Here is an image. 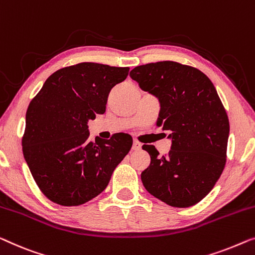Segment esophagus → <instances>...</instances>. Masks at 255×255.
<instances>
[{
  "label": "esophagus",
  "instance_id": "34e87169",
  "mask_svg": "<svg viewBox=\"0 0 255 255\" xmlns=\"http://www.w3.org/2000/svg\"><path fill=\"white\" fill-rule=\"evenodd\" d=\"M132 149H133V150H140V149H141V143H140L139 141H136V140H134L133 146H132Z\"/></svg>",
  "mask_w": 255,
  "mask_h": 255
}]
</instances>
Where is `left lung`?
I'll return each mask as SVG.
<instances>
[{
  "mask_svg": "<svg viewBox=\"0 0 255 255\" xmlns=\"http://www.w3.org/2000/svg\"><path fill=\"white\" fill-rule=\"evenodd\" d=\"M130 77L160 102L157 127L170 131L171 149L160 156L152 145L145 189L172 207H191L215 185L227 161L229 120L213 83L200 70L163 61L139 65Z\"/></svg>",
  "mask_w": 255,
  "mask_h": 255,
  "instance_id": "left-lung-1",
  "label": "left lung"
}]
</instances>
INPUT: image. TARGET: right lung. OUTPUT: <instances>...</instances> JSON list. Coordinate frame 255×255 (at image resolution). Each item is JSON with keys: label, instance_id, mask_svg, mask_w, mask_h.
<instances>
[{"label": "right lung", "instance_id": "right-lung-1", "mask_svg": "<svg viewBox=\"0 0 255 255\" xmlns=\"http://www.w3.org/2000/svg\"><path fill=\"white\" fill-rule=\"evenodd\" d=\"M128 68L85 62L48 77L26 112L21 145L36 185L61 206H79L108 185L132 147L131 135L116 133L91 141L88 121L106 112L109 92Z\"/></svg>", "mask_w": 255, "mask_h": 255}]
</instances>
